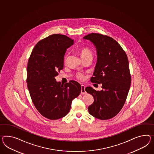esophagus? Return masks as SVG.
I'll list each match as a JSON object with an SVG mask.
<instances>
[{
  "instance_id": "34e87169",
  "label": "esophagus",
  "mask_w": 154,
  "mask_h": 154,
  "mask_svg": "<svg viewBox=\"0 0 154 154\" xmlns=\"http://www.w3.org/2000/svg\"><path fill=\"white\" fill-rule=\"evenodd\" d=\"M85 87L84 85H81V93L82 94H87L86 91H85Z\"/></svg>"
}]
</instances>
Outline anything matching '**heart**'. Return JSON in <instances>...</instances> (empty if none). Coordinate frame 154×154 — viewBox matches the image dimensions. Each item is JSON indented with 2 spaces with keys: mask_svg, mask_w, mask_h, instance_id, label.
I'll use <instances>...</instances> for the list:
<instances>
[{
  "mask_svg": "<svg viewBox=\"0 0 154 154\" xmlns=\"http://www.w3.org/2000/svg\"><path fill=\"white\" fill-rule=\"evenodd\" d=\"M79 51L82 58L89 56H92V54H93L92 51L91 50V48L87 46L80 47L79 48ZM66 58H67V56L66 55L65 56V60H66ZM76 78L80 81H83L85 78V76L84 74H83V73L79 72L76 75Z\"/></svg>",
  "mask_w": 154,
  "mask_h": 154,
  "instance_id": "obj_1",
  "label": "heart"
}]
</instances>
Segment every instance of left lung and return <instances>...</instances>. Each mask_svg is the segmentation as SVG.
I'll use <instances>...</instances> for the list:
<instances>
[{"label":"left lung","instance_id":"left-lung-1","mask_svg":"<svg viewBox=\"0 0 154 154\" xmlns=\"http://www.w3.org/2000/svg\"><path fill=\"white\" fill-rule=\"evenodd\" d=\"M84 38L91 41L97 51V63L91 82L102 84L100 91L85 88L94 98L88 110L96 119H109L119 113L126 100L131 82L128 60L120 45L110 37L91 33Z\"/></svg>","mask_w":154,"mask_h":154}]
</instances>
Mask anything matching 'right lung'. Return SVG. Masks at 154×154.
Here are the masks:
<instances>
[{"label": "right lung", "mask_w": 154, "mask_h": 154, "mask_svg": "<svg viewBox=\"0 0 154 154\" xmlns=\"http://www.w3.org/2000/svg\"><path fill=\"white\" fill-rule=\"evenodd\" d=\"M74 40L54 34L35 45L27 67V87L32 102L40 114L55 120L69 112L72 100L81 92V85L74 80L64 85L56 81L63 67V58Z\"/></svg>", "instance_id": "obj_1"}]
</instances>
